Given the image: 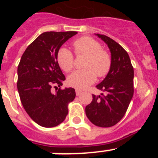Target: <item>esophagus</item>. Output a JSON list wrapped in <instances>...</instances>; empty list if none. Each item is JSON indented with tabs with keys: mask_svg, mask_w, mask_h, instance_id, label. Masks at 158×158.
Here are the masks:
<instances>
[{
	"mask_svg": "<svg viewBox=\"0 0 158 158\" xmlns=\"http://www.w3.org/2000/svg\"><path fill=\"white\" fill-rule=\"evenodd\" d=\"M81 93H82V91H81V89H76V94H77V96H80V95L81 94Z\"/></svg>",
	"mask_w": 158,
	"mask_h": 158,
	"instance_id": "1",
	"label": "esophagus"
}]
</instances>
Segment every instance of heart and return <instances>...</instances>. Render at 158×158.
Listing matches in <instances>:
<instances>
[{
    "mask_svg": "<svg viewBox=\"0 0 158 158\" xmlns=\"http://www.w3.org/2000/svg\"><path fill=\"white\" fill-rule=\"evenodd\" d=\"M73 46L77 56H85L84 69L69 75L67 82L77 89H85L96 81V76L105 77L111 68V57L108 51L101 48V44L91 37L84 36L73 41ZM57 62L63 71L69 73L74 66V56L70 51L61 47L57 53Z\"/></svg>",
    "mask_w": 158,
    "mask_h": 158,
    "instance_id": "obj_1",
    "label": "heart"
}]
</instances>
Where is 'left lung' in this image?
Here are the masks:
<instances>
[{
    "label": "left lung",
    "instance_id": "obj_1",
    "mask_svg": "<svg viewBox=\"0 0 158 158\" xmlns=\"http://www.w3.org/2000/svg\"><path fill=\"white\" fill-rule=\"evenodd\" d=\"M107 44L111 54V68L104 80L96 85L104 92L93 95V100L85 107L92 123L110 127L123 118L134 95V68L127 52L118 43L104 35L97 34Z\"/></svg>",
    "mask_w": 158,
    "mask_h": 158
}]
</instances>
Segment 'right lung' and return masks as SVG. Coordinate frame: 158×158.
<instances>
[{
    "label": "right lung",
    "instance_id": "1",
    "mask_svg": "<svg viewBox=\"0 0 158 158\" xmlns=\"http://www.w3.org/2000/svg\"><path fill=\"white\" fill-rule=\"evenodd\" d=\"M77 31H47L25 50L18 65L17 89L23 108L37 124L53 127L65 120L76 96L73 88L62 89L65 77L57 62L60 47ZM56 92L52 93V88Z\"/></svg>",
    "mask_w": 158,
    "mask_h": 158
}]
</instances>
